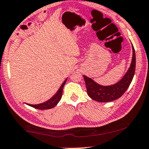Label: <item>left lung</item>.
<instances>
[{"instance_id":"8db88e82","label":"left lung","mask_w":149,"mask_h":149,"mask_svg":"<svg viewBox=\"0 0 149 149\" xmlns=\"http://www.w3.org/2000/svg\"><path fill=\"white\" fill-rule=\"evenodd\" d=\"M133 56L130 69L121 80L116 84L111 86H102L92 79L83 76L86 83L87 94L92 100L100 102H109L116 100L122 96L130 86L134 78L136 69V53L134 46Z\"/></svg>"}]
</instances>
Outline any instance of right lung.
Here are the masks:
<instances>
[{"label":"right lung","mask_w":149,"mask_h":149,"mask_svg":"<svg viewBox=\"0 0 149 149\" xmlns=\"http://www.w3.org/2000/svg\"><path fill=\"white\" fill-rule=\"evenodd\" d=\"M67 79L64 81V82L63 83L60 88L58 89V91H57V93L55 94L54 96L52 97L50 100H49L47 102H45L43 104H37V105H31V104H28L29 106L33 107V108L38 109V110H47V109H51L54 108L57 105V104L60 102L61 97H62L63 95V89L64 87L65 83H66Z\"/></svg>","instance_id":"1"}]
</instances>
